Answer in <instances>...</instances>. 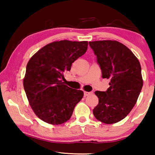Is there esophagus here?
Segmentation results:
<instances>
[{
  "mask_svg": "<svg viewBox=\"0 0 155 155\" xmlns=\"http://www.w3.org/2000/svg\"><path fill=\"white\" fill-rule=\"evenodd\" d=\"M93 94L92 92H84V97L89 96V95H91V94Z\"/></svg>",
  "mask_w": 155,
  "mask_h": 155,
  "instance_id": "obj_1",
  "label": "esophagus"
}]
</instances>
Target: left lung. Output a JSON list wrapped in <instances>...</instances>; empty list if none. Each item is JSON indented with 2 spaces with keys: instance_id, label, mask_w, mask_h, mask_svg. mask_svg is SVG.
<instances>
[{
  "instance_id": "obj_1",
  "label": "left lung",
  "mask_w": 155,
  "mask_h": 155,
  "mask_svg": "<svg viewBox=\"0 0 155 155\" xmlns=\"http://www.w3.org/2000/svg\"><path fill=\"white\" fill-rule=\"evenodd\" d=\"M97 56L102 78L110 80L106 92L96 91L99 104L93 114L99 121L116 124L130 113L143 85L138 59L129 48L114 40L89 42Z\"/></svg>"
}]
</instances>
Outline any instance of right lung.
Listing matches in <instances>:
<instances>
[{
  "label": "right lung",
  "mask_w": 155,
  "mask_h": 155,
  "mask_svg": "<svg viewBox=\"0 0 155 155\" xmlns=\"http://www.w3.org/2000/svg\"><path fill=\"white\" fill-rule=\"evenodd\" d=\"M88 42L61 40L44 46L27 63L23 85L29 105L43 121L59 125L71 118L83 97L82 90L62 80L72 63L87 51Z\"/></svg>",
  "instance_id": "right-lung-1"
}]
</instances>
